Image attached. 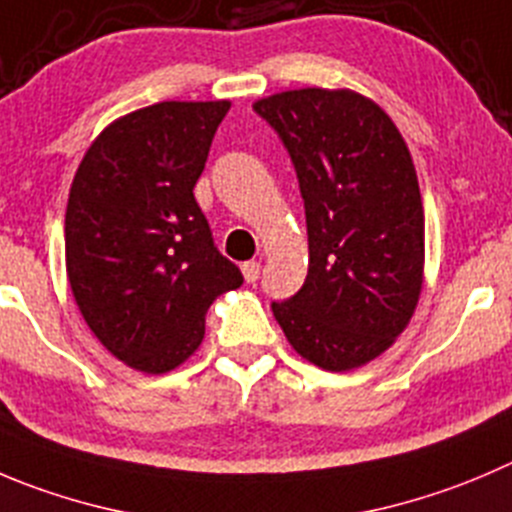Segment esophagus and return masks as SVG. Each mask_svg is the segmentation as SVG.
<instances>
[{
	"instance_id": "1",
	"label": "esophagus",
	"mask_w": 512,
	"mask_h": 512,
	"mask_svg": "<svg viewBox=\"0 0 512 512\" xmlns=\"http://www.w3.org/2000/svg\"><path fill=\"white\" fill-rule=\"evenodd\" d=\"M243 271V279L248 281V284H253V281H259L261 276V261H246V264L241 266Z\"/></svg>"
}]
</instances>
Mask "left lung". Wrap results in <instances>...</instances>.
I'll list each match as a JSON object with an SVG mask.
<instances>
[{"label":"left lung","mask_w":512,"mask_h":512,"mask_svg":"<svg viewBox=\"0 0 512 512\" xmlns=\"http://www.w3.org/2000/svg\"><path fill=\"white\" fill-rule=\"evenodd\" d=\"M253 110L294 163L309 233L304 286L271 301L276 321L316 367H362L394 342L420 299L425 213L410 150L357 92L306 87Z\"/></svg>","instance_id":"8db88e82"}]
</instances>
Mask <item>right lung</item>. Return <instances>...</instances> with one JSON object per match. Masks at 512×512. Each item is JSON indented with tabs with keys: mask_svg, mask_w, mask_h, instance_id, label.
Wrapping results in <instances>:
<instances>
[{
	"mask_svg": "<svg viewBox=\"0 0 512 512\" xmlns=\"http://www.w3.org/2000/svg\"><path fill=\"white\" fill-rule=\"evenodd\" d=\"M228 102H158L92 143L65 216L67 279L87 326L148 374L191 357L243 274L213 243L193 188Z\"/></svg>",
	"mask_w": 512,
	"mask_h": 512,
	"instance_id": "1",
	"label": "right lung"
}]
</instances>
